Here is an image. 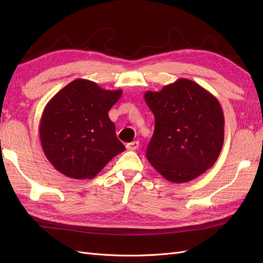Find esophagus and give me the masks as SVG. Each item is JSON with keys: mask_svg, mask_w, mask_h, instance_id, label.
<instances>
[{"mask_svg": "<svg viewBox=\"0 0 263 263\" xmlns=\"http://www.w3.org/2000/svg\"><path fill=\"white\" fill-rule=\"evenodd\" d=\"M138 147H139V141H133L126 145V148L128 150H136L138 149Z\"/></svg>", "mask_w": 263, "mask_h": 263, "instance_id": "obj_1", "label": "esophagus"}]
</instances>
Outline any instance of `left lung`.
Instances as JSON below:
<instances>
[{"mask_svg":"<svg viewBox=\"0 0 263 263\" xmlns=\"http://www.w3.org/2000/svg\"><path fill=\"white\" fill-rule=\"evenodd\" d=\"M155 132L147 147L151 165L170 182L185 183L216 162L224 144V113L200 84L179 79L161 91H147Z\"/></svg>","mask_w":263,"mask_h":263,"instance_id":"8db88e82","label":"left lung"}]
</instances>
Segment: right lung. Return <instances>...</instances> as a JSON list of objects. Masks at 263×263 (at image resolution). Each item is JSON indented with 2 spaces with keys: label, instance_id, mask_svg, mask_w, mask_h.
<instances>
[{
  "label": "right lung",
  "instance_id": "obj_1",
  "mask_svg": "<svg viewBox=\"0 0 263 263\" xmlns=\"http://www.w3.org/2000/svg\"><path fill=\"white\" fill-rule=\"evenodd\" d=\"M122 90H104L77 79L47 103L39 124L44 154L55 170L72 179H93L125 146L108 110Z\"/></svg>",
  "mask_w": 263,
  "mask_h": 263
}]
</instances>
